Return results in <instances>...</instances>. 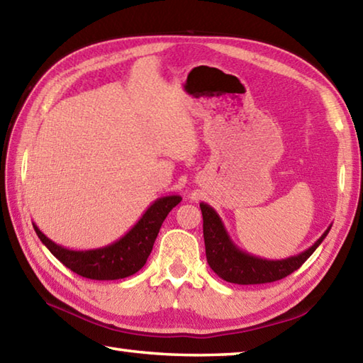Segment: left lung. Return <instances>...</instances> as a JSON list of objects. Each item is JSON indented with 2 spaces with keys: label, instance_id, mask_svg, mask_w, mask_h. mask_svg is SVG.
<instances>
[{
  "label": "left lung",
  "instance_id": "1",
  "mask_svg": "<svg viewBox=\"0 0 363 363\" xmlns=\"http://www.w3.org/2000/svg\"><path fill=\"white\" fill-rule=\"evenodd\" d=\"M203 214V236L206 247V259L213 272L233 284H265L286 278L305 263L330 232L332 225L320 238L303 252L281 260H268L255 257L240 249L230 238L220 216L206 203H200Z\"/></svg>",
  "mask_w": 363,
  "mask_h": 363
}]
</instances>
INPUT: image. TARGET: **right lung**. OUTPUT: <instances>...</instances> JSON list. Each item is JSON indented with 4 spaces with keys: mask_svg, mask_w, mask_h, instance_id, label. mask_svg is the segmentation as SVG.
<instances>
[{
    "mask_svg": "<svg viewBox=\"0 0 363 363\" xmlns=\"http://www.w3.org/2000/svg\"><path fill=\"white\" fill-rule=\"evenodd\" d=\"M181 200L179 195L157 199L121 240L96 249L74 250L63 247L48 238L35 223L33 227L43 245L71 272L96 281L122 279L140 272L144 267L163 220Z\"/></svg>",
    "mask_w": 363,
    "mask_h": 363,
    "instance_id": "1",
    "label": "right lung"
}]
</instances>
